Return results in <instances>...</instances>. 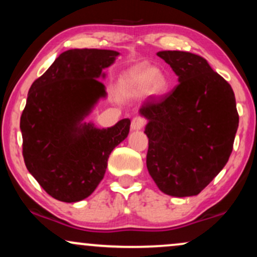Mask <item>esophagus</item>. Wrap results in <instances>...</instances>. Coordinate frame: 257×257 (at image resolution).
Returning a JSON list of instances; mask_svg holds the SVG:
<instances>
[{"mask_svg":"<svg viewBox=\"0 0 257 257\" xmlns=\"http://www.w3.org/2000/svg\"><path fill=\"white\" fill-rule=\"evenodd\" d=\"M146 125V119L144 117H135L134 119L132 120V129L133 131H139V129L144 128Z\"/></svg>","mask_w":257,"mask_h":257,"instance_id":"esophagus-1","label":"esophagus"}]
</instances>
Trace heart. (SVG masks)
<instances>
[{
  "mask_svg": "<svg viewBox=\"0 0 257 257\" xmlns=\"http://www.w3.org/2000/svg\"><path fill=\"white\" fill-rule=\"evenodd\" d=\"M123 87L133 94H143L149 89L152 95H162L168 88L166 77L149 65H138L122 77Z\"/></svg>",
  "mask_w": 257,
  "mask_h": 257,
  "instance_id": "obj_1",
  "label": "heart"
}]
</instances>
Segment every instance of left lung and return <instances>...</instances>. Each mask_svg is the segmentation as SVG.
Returning <instances> with one entry per match:
<instances>
[{
  "label": "left lung",
  "instance_id": "left-lung-1",
  "mask_svg": "<svg viewBox=\"0 0 257 257\" xmlns=\"http://www.w3.org/2000/svg\"><path fill=\"white\" fill-rule=\"evenodd\" d=\"M179 84L140 108L147 118L146 166L163 193L197 196L226 166L239 116L232 87L204 58L188 52L163 51Z\"/></svg>",
  "mask_w": 257,
  "mask_h": 257
}]
</instances>
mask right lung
I'll use <instances>...</instances> for the list:
<instances>
[{"instance_id": "add662e5", "label": "right lung", "mask_w": 257, "mask_h": 257, "mask_svg": "<svg viewBox=\"0 0 257 257\" xmlns=\"http://www.w3.org/2000/svg\"><path fill=\"white\" fill-rule=\"evenodd\" d=\"M119 53L70 49L31 85L22 117L23 157L30 174L53 198L75 203L94 192L112 150L128 137L131 119L99 129L82 123L105 98L102 70Z\"/></svg>"}]
</instances>
